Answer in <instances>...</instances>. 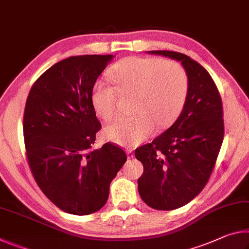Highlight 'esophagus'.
Returning <instances> with one entry per match:
<instances>
[{"label": "esophagus", "mask_w": 249, "mask_h": 249, "mask_svg": "<svg viewBox=\"0 0 249 249\" xmlns=\"http://www.w3.org/2000/svg\"><path fill=\"white\" fill-rule=\"evenodd\" d=\"M126 154H127L128 159H133V157H134V152H133L132 148H127V149H126Z\"/></svg>", "instance_id": "34e87169"}]
</instances>
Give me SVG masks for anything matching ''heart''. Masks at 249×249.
<instances>
[{
	"label": "heart",
	"mask_w": 249,
	"mask_h": 249,
	"mask_svg": "<svg viewBox=\"0 0 249 249\" xmlns=\"http://www.w3.org/2000/svg\"><path fill=\"white\" fill-rule=\"evenodd\" d=\"M115 86L104 80L93 86L92 103L104 121L117 114L118 90L136 92L131 116L121 117L106 128V137L114 143L134 147L152 136L156 124L167 127L183 109L188 94V76L179 64L157 57L131 56L117 62L109 70Z\"/></svg>",
	"instance_id": "obj_1"
}]
</instances>
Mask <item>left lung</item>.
Returning <instances> with one entry per match:
<instances>
[{"instance_id": "1", "label": "left lung", "mask_w": 249, "mask_h": 249, "mask_svg": "<svg viewBox=\"0 0 249 249\" xmlns=\"http://www.w3.org/2000/svg\"><path fill=\"white\" fill-rule=\"evenodd\" d=\"M179 61L188 76V94L179 117L152 143L135 149L144 172L137 180L144 203L159 211L179 208L203 191L224 139L223 103L210 73L187 55L151 51Z\"/></svg>"}]
</instances>
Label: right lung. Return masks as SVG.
<instances>
[{
	"instance_id": "add662e5",
	"label": "right lung",
	"mask_w": 249,
	"mask_h": 249,
	"mask_svg": "<svg viewBox=\"0 0 249 249\" xmlns=\"http://www.w3.org/2000/svg\"><path fill=\"white\" fill-rule=\"evenodd\" d=\"M112 58L110 54L65 58L35 81L26 100L27 163L43 194L69 214L100 211L110 181L127 160L116 144L93 148L102 125L90 94Z\"/></svg>"
}]
</instances>
